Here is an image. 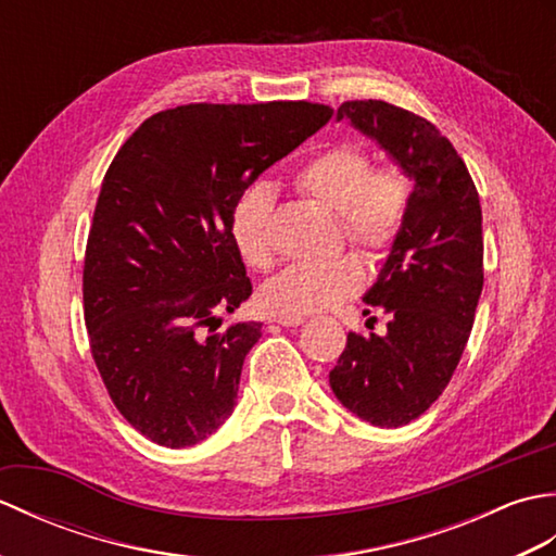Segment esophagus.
<instances>
[{"label":"esophagus","instance_id":"esophagus-1","mask_svg":"<svg viewBox=\"0 0 556 556\" xmlns=\"http://www.w3.org/2000/svg\"><path fill=\"white\" fill-rule=\"evenodd\" d=\"M275 323L281 327H299L305 323V317H289V315H277Z\"/></svg>","mask_w":556,"mask_h":556}]
</instances>
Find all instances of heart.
Returning <instances> with one entry per match:
<instances>
[{"label": "heart", "instance_id": "heart-1", "mask_svg": "<svg viewBox=\"0 0 556 556\" xmlns=\"http://www.w3.org/2000/svg\"><path fill=\"white\" fill-rule=\"evenodd\" d=\"M293 186L317 203L339 212L344 236L370 257L387 255L406 229L413 181L401 164L372 167L370 152L341 143L315 152L293 172ZM275 195L267 186L245 191L231 215V239L248 267L271 265L269 215ZM363 263L344 253L320 263H296L281 269L260 289V303L275 315L303 317L356 296L363 287Z\"/></svg>", "mask_w": 556, "mask_h": 556}]
</instances>
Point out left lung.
<instances>
[{"instance_id": "obj_1", "label": "left lung", "mask_w": 556, "mask_h": 556, "mask_svg": "<svg viewBox=\"0 0 556 556\" xmlns=\"http://www.w3.org/2000/svg\"><path fill=\"white\" fill-rule=\"evenodd\" d=\"M377 140L413 181L406 229L363 301L382 305L387 334L349 332L329 372L334 396L358 418L401 428L428 410L464 356L482 291V210L448 138L384 100L337 110Z\"/></svg>"}]
</instances>
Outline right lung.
<instances>
[{"mask_svg":"<svg viewBox=\"0 0 556 556\" xmlns=\"http://www.w3.org/2000/svg\"><path fill=\"white\" fill-rule=\"evenodd\" d=\"M317 102L181 104L116 152L83 265L90 353L116 410L184 448L231 416L260 323L217 332L253 285L231 215L260 174L332 119Z\"/></svg>","mask_w":556,"mask_h":556,"instance_id":"obj_1","label":"right lung"}]
</instances>
